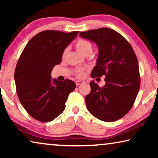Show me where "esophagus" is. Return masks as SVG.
Wrapping results in <instances>:
<instances>
[{
    "instance_id": "obj_1",
    "label": "esophagus",
    "mask_w": 158,
    "mask_h": 158,
    "mask_svg": "<svg viewBox=\"0 0 158 158\" xmlns=\"http://www.w3.org/2000/svg\"><path fill=\"white\" fill-rule=\"evenodd\" d=\"M85 83V81H82V80H77V81H75V84H76V85H81V84H83Z\"/></svg>"
}]
</instances>
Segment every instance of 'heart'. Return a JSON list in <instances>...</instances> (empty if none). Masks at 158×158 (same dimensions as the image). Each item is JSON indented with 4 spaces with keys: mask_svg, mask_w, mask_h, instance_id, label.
<instances>
[{
    "mask_svg": "<svg viewBox=\"0 0 158 158\" xmlns=\"http://www.w3.org/2000/svg\"><path fill=\"white\" fill-rule=\"evenodd\" d=\"M75 47L81 52L82 55H84L87 52H92L93 45L91 42L85 39H79L75 42ZM66 53V50H64L62 53V56H64ZM75 75L77 77H83L84 75V69L79 68L75 70Z\"/></svg>",
    "mask_w": 158,
    "mask_h": 158,
    "instance_id": "1",
    "label": "heart"
}]
</instances>
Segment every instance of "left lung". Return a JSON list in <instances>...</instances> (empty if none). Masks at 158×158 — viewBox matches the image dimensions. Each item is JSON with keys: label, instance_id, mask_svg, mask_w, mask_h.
I'll list each match as a JSON object with an SVG mask.
<instances>
[{"label": "left lung", "instance_id": "1", "mask_svg": "<svg viewBox=\"0 0 158 158\" xmlns=\"http://www.w3.org/2000/svg\"><path fill=\"white\" fill-rule=\"evenodd\" d=\"M80 36L98 47L97 63L90 76H106V84L102 87L90 81V92L85 98L87 109L103 122L120 119L132 108L140 87L139 64L135 51L124 36L109 28L81 32Z\"/></svg>", "mask_w": 158, "mask_h": 158}]
</instances>
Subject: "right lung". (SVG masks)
<instances>
[{"label": "right lung", "mask_w": 158, "mask_h": 158, "mask_svg": "<svg viewBox=\"0 0 158 158\" xmlns=\"http://www.w3.org/2000/svg\"><path fill=\"white\" fill-rule=\"evenodd\" d=\"M78 32L43 31L32 37L21 52L14 73L16 93L23 108L34 119L51 122L65 109L75 83L69 79L52 81L50 75Z\"/></svg>", "instance_id": "1"}]
</instances>
